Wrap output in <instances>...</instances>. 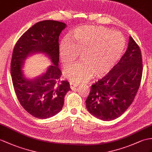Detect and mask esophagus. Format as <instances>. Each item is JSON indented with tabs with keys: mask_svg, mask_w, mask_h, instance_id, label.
Instances as JSON below:
<instances>
[{
	"mask_svg": "<svg viewBox=\"0 0 152 152\" xmlns=\"http://www.w3.org/2000/svg\"><path fill=\"white\" fill-rule=\"evenodd\" d=\"M69 85H70V88H71L72 89H73L74 88H75V87H77V86H78V84H77L73 83H70Z\"/></svg>",
	"mask_w": 152,
	"mask_h": 152,
	"instance_id": "esophagus-1",
	"label": "esophagus"
}]
</instances>
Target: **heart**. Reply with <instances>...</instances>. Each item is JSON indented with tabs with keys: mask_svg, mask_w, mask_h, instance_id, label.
<instances>
[{
	"mask_svg": "<svg viewBox=\"0 0 152 152\" xmlns=\"http://www.w3.org/2000/svg\"><path fill=\"white\" fill-rule=\"evenodd\" d=\"M125 48V38L119 31L95 26L77 28L61 42L59 57L64 66L79 54L83 62L69 66L64 75L73 83L88 80L93 74L104 76L120 60Z\"/></svg>",
	"mask_w": 152,
	"mask_h": 152,
	"instance_id": "heart-1",
	"label": "heart"
}]
</instances>
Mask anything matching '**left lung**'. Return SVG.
Masks as SVG:
<instances>
[{"instance_id":"8db88e82","label":"left lung","mask_w":152,"mask_h":152,"mask_svg":"<svg viewBox=\"0 0 152 152\" xmlns=\"http://www.w3.org/2000/svg\"><path fill=\"white\" fill-rule=\"evenodd\" d=\"M141 51L129 37L128 47L111 71L94 83L86 101L91 115L102 121L117 119L134 101L142 74Z\"/></svg>"}]
</instances>
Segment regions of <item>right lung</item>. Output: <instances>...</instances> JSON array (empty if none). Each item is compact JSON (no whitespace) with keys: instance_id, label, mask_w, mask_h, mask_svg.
Returning a JSON list of instances; mask_svg holds the SVG:
<instances>
[{"instance_id":"add662e5","label":"right lung","mask_w":152,"mask_h":152,"mask_svg":"<svg viewBox=\"0 0 152 152\" xmlns=\"http://www.w3.org/2000/svg\"><path fill=\"white\" fill-rule=\"evenodd\" d=\"M66 26L55 20L39 22L20 37L13 51L10 71L15 92L24 109L38 119H47L60 112L64 96L71 90L69 83L61 80L58 68V37ZM33 53L46 54L53 64L41 76L28 80L23 77L21 68L25 59Z\"/></svg>"}]
</instances>
